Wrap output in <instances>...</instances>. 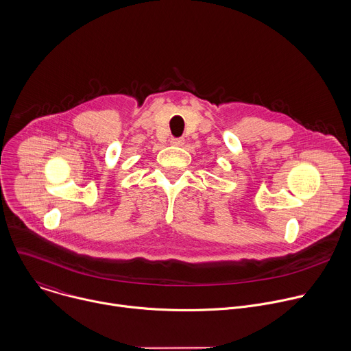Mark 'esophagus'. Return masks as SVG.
Instances as JSON below:
<instances>
[{
	"label": "esophagus",
	"instance_id": "34e87169",
	"mask_svg": "<svg viewBox=\"0 0 351 351\" xmlns=\"http://www.w3.org/2000/svg\"><path fill=\"white\" fill-rule=\"evenodd\" d=\"M171 145H173V146H183L184 145V139L183 138H173V139H171Z\"/></svg>",
	"mask_w": 351,
	"mask_h": 351
}]
</instances>
